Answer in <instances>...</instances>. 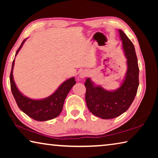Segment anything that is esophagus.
Returning <instances> with one entry per match:
<instances>
[{"instance_id":"1","label":"esophagus","mask_w":158,"mask_h":158,"mask_svg":"<svg viewBox=\"0 0 158 158\" xmlns=\"http://www.w3.org/2000/svg\"><path fill=\"white\" fill-rule=\"evenodd\" d=\"M89 71L86 70V69H84V70L81 71L79 74V75L80 77V78H84V77H87L88 75H89Z\"/></svg>"}]
</instances>
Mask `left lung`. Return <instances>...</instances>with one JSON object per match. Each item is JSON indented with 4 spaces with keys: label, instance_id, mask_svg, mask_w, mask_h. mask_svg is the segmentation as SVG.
I'll return each mask as SVG.
<instances>
[{
    "label": "left lung",
    "instance_id": "left-lung-1",
    "mask_svg": "<svg viewBox=\"0 0 158 158\" xmlns=\"http://www.w3.org/2000/svg\"><path fill=\"white\" fill-rule=\"evenodd\" d=\"M123 43L127 69L123 81L118 89L106 90L97 85L90 78L85 82V102L89 111L102 119H111L126 111L137 95L139 86V69L135 47L121 30H118Z\"/></svg>",
    "mask_w": 158,
    "mask_h": 158
}]
</instances>
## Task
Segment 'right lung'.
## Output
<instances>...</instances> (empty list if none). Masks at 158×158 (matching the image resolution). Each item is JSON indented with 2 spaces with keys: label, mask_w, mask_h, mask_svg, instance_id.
Segmentation results:
<instances>
[{
  "label": "right lung",
  "mask_w": 158,
  "mask_h": 158,
  "mask_svg": "<svg viewBox=\"0 0 158 158\" xmlns=\"http://www.w3.org/2000/svg\"><path fill=\"white\" fill-rule=\"evenodd\" d=\"M26 40V39L22 42L16 52L15 56ZM14 65L15 59L12 62L10 80L12 95L19 108L31 118L37 121H49L59 116L63 110V104L67 95L73 85L76 84L74 77H71L64 81L58 88V89L49 97L40 100H33L23 95L16 85L12 74Z\"/></svg>",
  "instance_id": "add662e5"
}]
</instances>
